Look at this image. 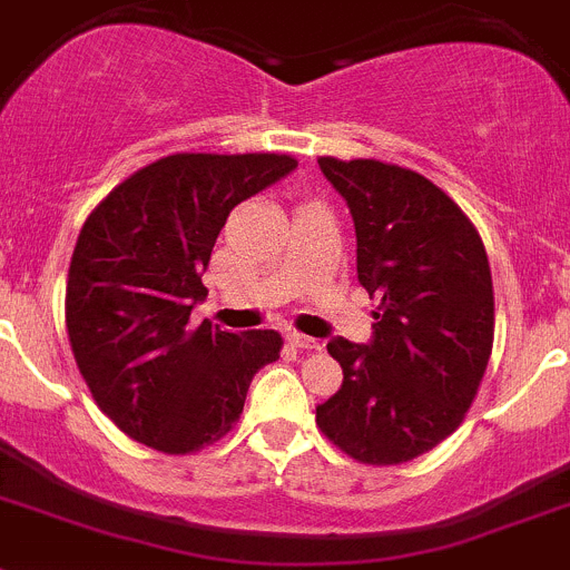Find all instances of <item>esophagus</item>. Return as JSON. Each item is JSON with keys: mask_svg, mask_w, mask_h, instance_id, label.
I'll return each instance as SVG.
<instances>
[{"mask_svg": "<svg viewBox=\"0 0 570 570\" xmlns=\"http://www.w3.org/2000/svg\"><path fill=\"white\" fill-rule=\"evenodd\" d=\"M288 341H291V344L296 346V350H305V352H316V350H322V344H318L316 338H311V335L291 333V335H288Z\"/></svg>", "mask_w": 570, "mask_h": 570, "instance_id": "1", "label": "esophagus"}]
</instances>
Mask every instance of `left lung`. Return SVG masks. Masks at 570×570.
Segmentation results:
<instances>
[{
    "mask_svg": "<svg viewBox=\"0 0 570 570\" xmlns=\"http://www.w3.org/2000/svg\"><path fill=\"white\" fill-rule=\"evenodd\" d=\"M318 167L346 200L357 282L377 296L370 344L330 338L344 383L316 425L363 464H403L462 425L484 377L495 299L484 243L451 195L375 159Z\"/></svg>",
    "mask_w": 570,
    "mask_h": 570,
    "instance_id": "left-lung-1",
    "label": "left lung"
}]
</instances>
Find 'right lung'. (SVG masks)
Returning a JSON list of instances; mask_svg holds the SVG:
<instances>
[{
    "mask_svg": "<svg viewBox=\"0 0 570 570\" xmlns=\"http://www.w3.org/2000/svg\"><path fill=\"white\" fill-rule=\"evenodd\" d=\"M296 170L285 154H176L114 187L86 218L67 282L75 361L102 414L161 453L218 442L252 377L274 363V330L226 333L189 313L200 274L240 200Z\"/></svg>",
    "mask_w": 570,
    "mask_h": 570,
    "instance_id": "obj_1",
    "label": "right lung"
}]
</instances>
